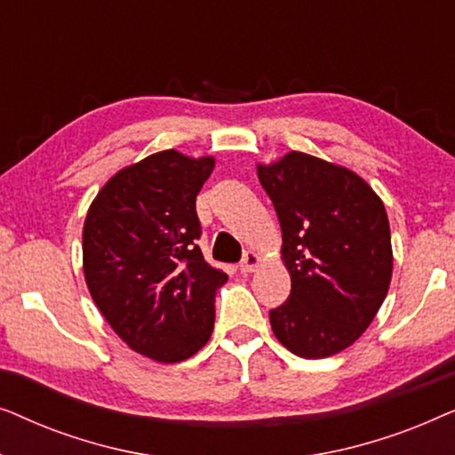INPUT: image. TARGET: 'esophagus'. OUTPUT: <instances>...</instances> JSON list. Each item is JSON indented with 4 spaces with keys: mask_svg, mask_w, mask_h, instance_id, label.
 <instances>
[{
    "mask_svg": "<svg viewBox=\"0 0 455 455\" xmlns=\"http://www.w3.org/2000/svg\"><path fill=\"white\" fill-rule=\"evenodd\" d=\"M259 265H260V257H259V254L252 252V251H248V252L244 254V259H242V263H240L238 269H240L242 273H252V271H257Z\"/></svg>",
    "mask_w": 455,
    "mask_h": 455,
    "instance_id": "obj_1",
    "label": "esophagus"
}]
</instances>
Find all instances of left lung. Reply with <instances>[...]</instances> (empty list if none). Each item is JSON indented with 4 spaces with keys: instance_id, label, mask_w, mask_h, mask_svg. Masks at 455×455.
I'll return each instance as SVG.
<instances>
[{
    "instance_id": "obj_1",
    "label": "left lung",
    "mask_w": 455,
    "mask_h": 455,
    "mask_svg": "<svg viewBox=\"0 0 455 455\" xmlns=\"http://www.w3.org/2000/svg\"><path fill=\"white\" fill-rule=\"evenodd\" d=\"M282 226L288 300L269 313L279 344L300 358L339 354L387 296L394 251L385 204L356 172L290 151L257 164Z\"/></svg>"
}]
</instances>
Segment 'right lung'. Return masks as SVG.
I'll list each match as a JSON object with an SVG mask.
<instances>
[{"instance_id":"add662e5","label":"right lung","mask_w":455,"mask_h":455,"mask_svg":"<svg viewBox=\"0 0 455 455\" xmlns=\"http://www.w3.org/2000/svg\"><path fill=\"white\" fill-rule=\"evenodd\" d=\"M213 167L211 155H148L105 182L84 220L83 271L99 313L134 352L164 364L207 344L228 282L196 244V195Z\"/></svg>"}]
</instances>
